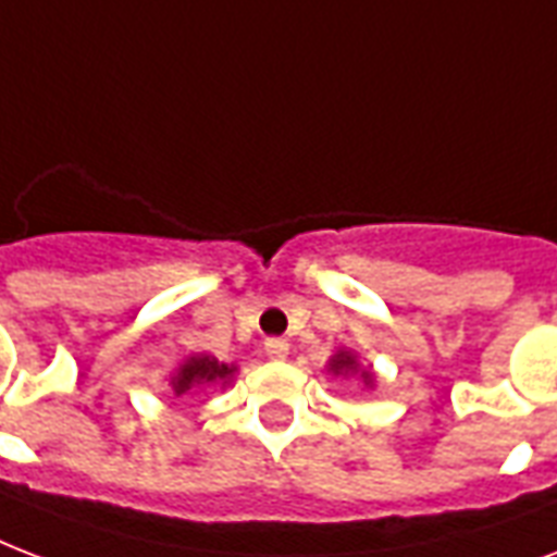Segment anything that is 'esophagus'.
Returning <instances> with one entry per match:
<instances>
[{
  "label": "esophagus",
  "mask_w": 557,
  "mask_h": 557,
  "mask_svg": "<svg viewBox=\"0 0 557 557\" xmlns=\"http://www.w3.org/2000/svg\"><path fill=\"white\" fill-rule=\"evenodd\" d=\"M263 352H267V358H273V361H282L290 352V343L282 341V337H270V341L263 343Z\"/></svg>",
  "instance_id": "obj_1"
}]
</instances>
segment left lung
Listing matches in <instances>:
<instances>
[{"instance_id":"obj_1","label":"left lung","mask_w":557,"mask_h":557,"mask_svg":"<svg viewBox=\"0 0 557 557\" xmlns=\"http://www.w3.org/2000/svg\"><path fill=\"white\" fill-rule=\"evenodd\" d=\"M329 373L361 375V382L367 384V387H373V373H370V370H361V367H358V361H355V355L346 352V349H341V352L334 355L332 361H329Z\"/></svg>"}]
</instances>
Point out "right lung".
Here are the masks:
<instances>
[{"label": "right lung", "instance_id": "1", "mask_svg": "<svg viewBox=\"0 0 557 557\" xmlns=\"http://www.w3.org/2000/svg\"><path fill=\"white\" fill-rule=\"evenodd\" d=\"M234 375L232 363H223L211 358V355H190L187 361L173 373V393L184 396V393L205 391L211 384H228Z\"/></svg>", "mask_w": 557, "mask_h": 557}]
</instances>
